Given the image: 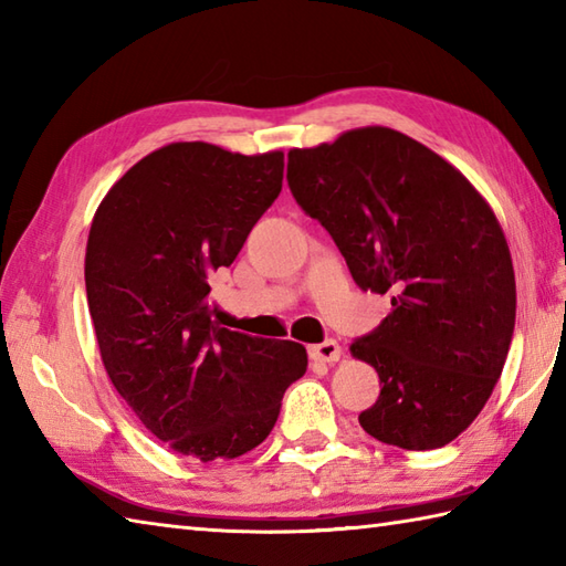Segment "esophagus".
Returning a JSON list of instances; mask_svg holds the SVG:
<instances>
[{
    "label": "esophagus",
    "instance_id": "esophagus-1",
    "mask_svg": "<svg viewBox=\"0 0 566 566\" xmlns=\"http://www.w3.org/2000/svg\"><path fill=\"white\" fill-rule=\"evenodd\" d=\"M308 355H311V359H314V363H328L331 365V363H338L343 350L335 340H323L318 345H311Z\"/></svg>",
    "mask_w": 566,
    "mask_h": 566
}]
</instances>
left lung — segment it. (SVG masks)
Instances as JSON below:
<instances>
[{
	"instance_id": "obj_1",
	"label": "left lung",
	"mask_w": 566,
	"mask_h": 566,
	"mask_svg": "<svg viewBox=\"0 0 566 566\" xmlns=\"http://www.w3.org/2000/svg\"><path fill=\"white\" fill-rule=\"evenodd\" d=\"M286 182L359 290L391 294V314L350 347L381 384L359 426L403 450L452 442L513 338L515 276L494 211L438 153L384 126L290 150Z\"/></svg>"
}]
</instances>
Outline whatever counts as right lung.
I'll use <instances>...</instances> for the list:
<instances>
[{
	"mask_svg": "<svg viewBox=\"0 0 566 566\" xmlns=\"http://www.w3.org/2000/svg\"><path fill=\"white\" fill-rule=\"evenodd\" d=\"M284 153L172 143L109 189L90 228L84 284L102 363L155 438L201 462L270 436L308 357L292 340L211 321L209 276L231 268L280 197Z\"/></svg>",
	"mask_w": 566,
	"mask_h": 566,
	"instance_id": "add662e5",
	"label": "right lung"
}]
</instances>
